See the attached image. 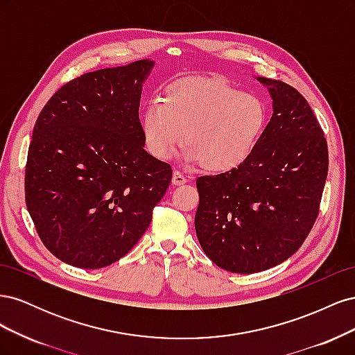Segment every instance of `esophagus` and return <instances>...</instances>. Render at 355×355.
I'll use <instances>...</instances> for the list:
<instances>
[{
	"label": "esophagus",
	"mask_w": 355,
	"mask_h": 355,
	"mask_svg": "<svg viewBox=\"0 0 355 355\" xmlns=\"http://www.w3.org/2000/svg\"><path fill=\"white\" fill-rule=\"evenodd\" d=\"M171 184H173V185H184V184H187V178L182 175L179 170H175L173 176H171Z\"/></svg>",
	"instance_id": "esophagus-1"
}]
</instances>
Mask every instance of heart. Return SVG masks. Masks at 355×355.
<instances>
[{
    "instance_id": "obj_1",
    "label": "heart",
    "mask_w": 355,
    "mask_h": 355,
    "mask_svg": "<svg viewBox=\"0 0 355 355\" xmlns=\"http://www.w3.org/2000/svg\"><path fill=\"white\" fill-rule=\"evenodd\" d=\"M268 123L265 102L218 80L171 84L161 102L149 103L141 120L146 151L173 158L184 141V157L211 173H227L250 158Z\"/></svg>"
}]
</instances>
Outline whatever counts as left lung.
Segmentation results:
<instances>
[{
    "mask_svg": "<svg viewBox=\"0 0 355 355\" xmlns=\"http://www.w3.org/2000/svg\"><path fill=\"white\" fill-rule=\"evenodd\" d=\"M272 116L239 168L197 179L196 231L201 249L223 270L261 272L305 241L317 219L329 170L324 133L292 85L257 77Z\"/></svg>",
    "mask_w": 355,
    "mask_h": 355,
    "instance_id": "left-lung-1",
    "label": "left lung"
}]
</instances>
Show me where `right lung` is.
Returning <instances> with one entry per match:
<instances>
[{"label": "right lung", "instance_id": "1", "mask_svg": "<svg viewBox=\"0 0 355 355\" xmlns=\"http://www.w3.org/2000/svg\"><path fill=\"white\" fill-rule=\"evenodd\" d=\"M154 63L84 73L37 118L25 201L41 241L62 262L98 270L121 259L166 194L171 167L145 151L139 120Z\"/></svg>", "mask_w": 355, "mask_h": 355}]
</instances>
